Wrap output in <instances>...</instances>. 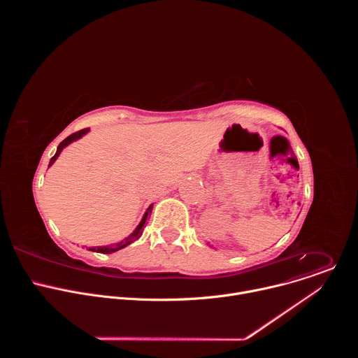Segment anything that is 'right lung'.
I'll return each instance as SVG.
<instances>
[{
	"label": "right lung",
	"instance_id": "obj_1",
	"mask_svg": "<svg viewBox=\"0 0 358 358\" xmlns=\"http://www.w3.org/2000/svg\"><path fill=\"white\" fill-rule=\"evenodd\" d=\"M87 130L89 129H82V130H79V131H76V133H73V134H71V136H68L59 145H58V150H57V152H55V156L50 159V162H49V166L50 164H54V162L58 159V156L61 155V151H62V148L65 147V145H68L69 143H72V141H75V140H78L79 137H82L85 133H87ZM151 210H152V206H150L148 207V210H147V213L144 214V217H143V220H141V222H140V225L136 228V231L124 241V242H120V243H116V245H110V246H99V248H92L90 250H96V252H100V253H112V252H116V250H119V249H122V248H124L126 245H129V243H131L133 241H136V239H138L140 236H141V234H143V228H144V225H145V221H147V218H148V215L151 214Z\"/></svg>",
	"mask_w": 358,
	"mask_h": 358
}]
</instances>
